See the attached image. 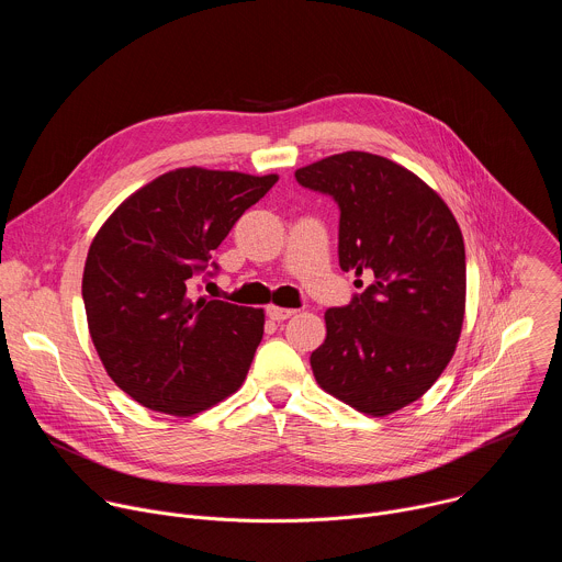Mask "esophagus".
<instances>
[{
  "mask_svg": "<svg viewBox=\"0 0 562 562\" xmlns=\"http://www.w3.org/2000/svg\"><path fill=\"white\" fill-rule=\"evenodd\" d=\"M295 313V308H284V306H267V315L273 319V323H282V319L291 317Z\"/></svg>",
  "mask_w": 562,
  "mask_h": 562,
  "instance_id": "1",
  "label": "esophagus"
}]
</instances>
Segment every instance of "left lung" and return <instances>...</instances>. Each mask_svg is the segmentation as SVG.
Instances as JSON below:
<instances>
[{"label": "left lung", "mask_w": 562, "mask_h": 562, "mask_svg": "<svg viewBox=\"0 0 562 562\" xmlns=\"http://www.w3.org/2000/svg\"><path fill=\"white\" fill-rule=\"evenodd\" d=\"M340 209V269L358 276L347 306L325 313L311 369L327 393L367 416L412 405L445 371L464 317L460 226L418 176L386 157L347 150L295 171Z\"/></svg>", "instance_id": "8db88e82"}]
</instances>
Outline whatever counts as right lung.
<instances>
[{
	"instance_id": "1",
	"label": "right lung",
	"mask_w": 562,
	"mask_h": 562,
	"mask_svg": "<svg viewBox=\"0 0 562 562\" xmlns=\"http://www.w3.org/2000/svg\"><path fill=\"white\" fill-rule=\"evenodd\" d=\"M278 176L176 169L155 178L93 237L82 297L98 356L135 403L200 414L245 382L265 311L193 297L211 254Z\"/></svg>"
}]
</instances>
